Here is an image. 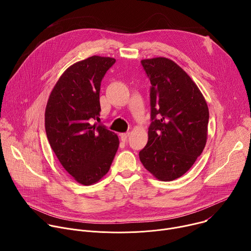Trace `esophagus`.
Returning a JSON list of instances; mask_svg holds the SVG:
<instances>
[{"label": "esophagus", "mask_w": 251, "mask_h": 251, "mask_svg": "<svg viewBox=\"0 0 251 251\" xmlns=\"http://www.w3.org/2000/svg\"><path fill=\"white\" fill-rule=\"evenodd\" d=\"M129 135H130V133H122V134H120V137H121V140L122 141H127V139H128V137H129Z\"/></svg>", "instance_id": "obj_1"}]
</instances>
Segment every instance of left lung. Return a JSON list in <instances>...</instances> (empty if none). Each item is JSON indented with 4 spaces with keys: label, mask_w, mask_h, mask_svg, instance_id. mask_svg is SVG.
Instances as JSON below:
<instances>
[{
    "label": "left lung",
    "mask_w": 251,
    "mask_h": 251,
    "mask_svg": "<svg viewBox=\"0 0 251 251\" xmlns=\"http://www.w3.org/2000/svg\"><path fill=\"white\" fill-rule=\"evenodd\" d=\"M141 62L152 84V123L140 161L158 180L174 181L191 169L205 147L208 107L195 81L172 59Z\"/></svg>",
    "instance_id": "8db88e82"
}]
</instances>
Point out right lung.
Segmentation results:
<instances>
[{"label":"right lung","instance_id":"1","mask_svg":"<svg viewBox=\"0 0 251 251\" xmlns=\"http://www.w3.org/2000/svg\"><path fill=\"white\" fill-rule=\"evenodd\" d=\"M115 58L93 55L70 65L49 97L45 126L50 145L64 170L84 186L108 173L119 147L118 136L102 126L101 80Z\"/></svg>","mask_w":251,"mask_h":251}]
</instances>
